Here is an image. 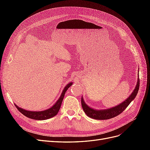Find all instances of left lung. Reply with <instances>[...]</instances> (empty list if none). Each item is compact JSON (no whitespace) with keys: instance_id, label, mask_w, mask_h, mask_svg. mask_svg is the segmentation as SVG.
<instances>
[{"instance_id":"left-lung-1","label":"left lung","mask_w":150,"mask_h":150,"mask_svg":"<svg viewBox=\"0 0 150 150\" xmlns=\"http://www.w3.org/2000/svg\"><path fill=\"white\" fill-rule=\"evenodd\" d=\"M139 75V71L138 74ZM139 87V79L138 77V81L137 85H136V87L132 93L131 94L130 96L127 98L125 101L122 102L121 103L119 104L118 105L115 106L114 107H112L111 108L106 109V110H95L92 108L89 107L87 104L84 101V99L83 97L81 98V104H82V107L86 115L89 117H91V118L95 119V120H108L110 118H112L120 114L128 106L129 104L131 103V102L134 99L136 98L137 95V93L138 92Z\"/></svg>"}]
</instances>
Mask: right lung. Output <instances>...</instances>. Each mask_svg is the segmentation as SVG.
<instances>
[{
  "label": "right lung",
  "instance_id": "add662e5",
  "mask_svg": "<svg viewBox=\"0 0 150 150\" xmlns=\"http://www.w3.org/2000/svg\"><path fill=\"white\" fill-rule=\"evenodd\" d=\"M72 84L73 83L72 82H70L65 86V88H64V89H63L59 98L58 99V100L52 107L47 109V110L40 111H28V110H24V109H22L21 108H19V106H17L16 104H14L16 107L17 108V110H19L22 115H24L25 116L29 117V118L34 119L36 120H45L51 118V117L55 116L58 113L59 111L61 104H62L63 99H64L66 91L69 89V88L72 85Z\"/></svg>",
  "mask_w": 150,
  "mask_h": 150
}]
</instances>
